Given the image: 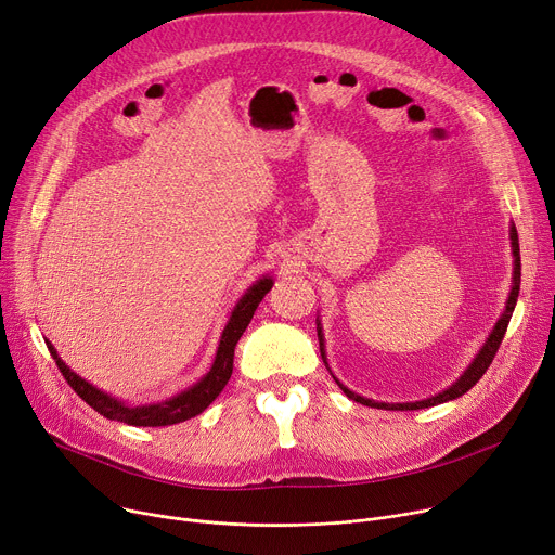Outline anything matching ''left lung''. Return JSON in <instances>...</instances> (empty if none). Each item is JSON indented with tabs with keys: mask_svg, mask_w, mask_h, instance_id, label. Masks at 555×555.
<instances>
[{
	"mask_svg": "<svg viewBox=\"0 0 555 555\" xmlns=\"http://www.w3.org/2000/svg\"><path fill=\"white\" fill-rule=\"evenodd\" d=\"M511 244H514V258H516V267H514V286H511V295L506 300V309L502 313V318L498 320L493 333L489 335L487 345L482 347V351L478 353V358L472 362V366H468L464 371V375L455 382L453 387H449L447 391L438 393L436 398H429V400H422V402H406V404H387V402H373V400H366V398H360L356 396L353 391H349L347 387L339 385V389H343L347 393V398L360 402V404H366V406H375V409H387V411H415V409H426V406H436V404H442V402H449V400H455L460 396H464L468 389H472L476 382L487 373L489 364L493 362L500 345H502V337L506 333V326H508V320L511 315H514V309H516V302H518V293H520V244H518V231L516 227H511ZM318 337H320V351H322V358H324V339H322V333L318 328Z\"/></svg>",
	"mask_w": 555,
	"mask_h": 555,
	"instance_id": "1",
	"label": "left lung"
}]
</instances>
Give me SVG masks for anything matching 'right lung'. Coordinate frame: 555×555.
<instances>
[{
  "mask_svg": "<svg viewBox=\"0 0 555 555\" xmlns=\"http://www.w3.org/2000/svg\"><path fill=\"white\" fill-rule=\"evenodd\" d=\"M271 286H273V280L262 278L258 284H253L244 293V297L233 309L231 320H229V324L222 333L218 356H216V362H212L210 371L197 382L195 387H191L189 391L176 396L173 400H166L162 404H149V406L121 404L115 398H108L106 393L91 387L87 379H81L79 375H75L60 360V356H57V351L53 349L51 343H47V347H49L57 369L62 371L64 379L70 385V389L89 406H93L100 415H104L108 420L124 422V424H131V426H170V424H178V422L195 417L197 413H202L212 400H216L222 393V389L227 387V382L233 373V356H235L237 339L246 331L255 309H258V305L262 302V297L271 291Z\"/></svg>",
  "mask_w": 555,
  "mask_h": 555,
  "instance_id": "1",
  "label": "right lung"
}]
</instances>
